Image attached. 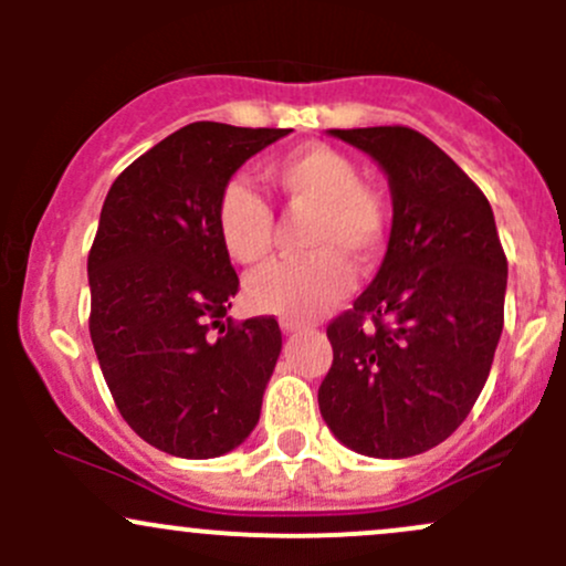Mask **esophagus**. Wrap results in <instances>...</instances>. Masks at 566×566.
<instances>
[{"mask_svg": "<svg viewBox=\"0 0 566 566\" xmlns=\"http://www.w3.org/2000/svg\"><path fill=\"white\" fill-rule=\"evenodd\" d=\"M282 331L284 334H298V331H306L304 323H298V319H290V317H282Z\"/></svg>", "mask_w": 566, "mask_h": 566, "instance_id": "esophagus-1", "label": "esophagus"}]
</instances>
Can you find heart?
I'll use <instances>...</instances> for the list:
<instances>
[{"mask_svg": "<svg viewBox=\"0 0 566 566\" xmlns=\"http://www.w3.org/2000/svg\"><path fill=\"white\" fill-rule=\"evenodd\" d=\"M268 182L293 213H310L304 249L251 273L247 304L262 315L312 317L345 298L353 268L373 271L384 260L391 232V205L364 182L361 167L328 145H306L265 167ZM216 230L227 256L254 265L271 254L273 213L243 180H230L216 205Z\"/></svg>", "mask_w": 566, "mask_h": 566, "instance_id": "obj_1", "label": "heart"}]
</instances>
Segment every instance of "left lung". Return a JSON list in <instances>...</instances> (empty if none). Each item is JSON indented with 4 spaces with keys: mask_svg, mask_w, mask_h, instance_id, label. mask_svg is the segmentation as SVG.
I'll return each instance as SVG.
<instances>
[{
    "mask_svg": "<svg viewBox=\"0 0 566 566\" xmlns=\"http://www.w3.org/2000/svg\"><path fill=\"white\" fill-rule=\"evenodd\" d=\"M328 134L378 161L394 216L378 276L328 325L319 413L353 452L413 458L447 441L484 389L504 328L506 254L488 197L424 134Z\"/></svg>",
    "mask_w": 566,
    "mask_h": 566,
    "instance_id": "left-lung-1",
    "label": "left lung"
}]
</instances>
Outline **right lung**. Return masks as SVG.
<instances>
[{
	"mask_svg": "<svg viewBox=\"0 0 566 566\" xmlns=\"http://www.w3.org/2000/svg\"><path fill=\"white\" fill-rule=\"evenodd\" d=\"M287 134L191 123L106 193L87 256L90 336L123 419L175 458L232 452L260 421L282 331L273 317L223 323L241 282L216 205L254 153Z\"/></svg>",
	"mask_w": 566,
	"mask_h": 566,
	"instance_id": "right-lung-1",
	"label": "right lung"
}]
</instances>
